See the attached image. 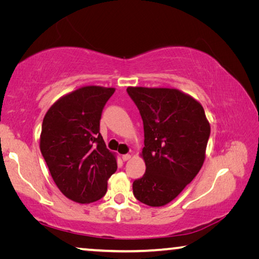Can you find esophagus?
Masks as SVG:
<instances>
[{
	"instance_id": "34e87169",
	"label": "esophagus",
	"mask_w": 259,
	"mask_h": 259,
	"mask_svg": "<svg viewBox=\"0 0 259 259\" xmlns=\"http://www.w3.org/2000/svg\"><path fill=\"white\" fill-rule=\"evenodd\" d=\"M131 159V154H124V155H122V160L123 161H128V160H130Z\"/></svg>"
}]
</instances>
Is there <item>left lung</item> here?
Wrapping results in <instances>:
<instances>
[{
  "instance_id": "8db88e82",
  "label": "left lung",
  "mask_w": 259,
  "mask_h": 259,
  "mask_svg": "<svg viewBox=\"0 0 259 259\" xmlns=\"http://www.w3.org/2000/svg\"><path fill=\"white\" fill-rule=\"evenodd\" d=\"M144 123L140 156L146 171L133 184L134 195L150 207L177 198L200 171L210 124L198 100L178 89L128 87Z\"/></svg>"
}]
</instances>
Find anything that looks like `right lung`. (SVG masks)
<instances>
[{"label":"right lung","instance_id":"obj_1","mask_svg":"<svg viewBox=\"0 0 259 259\" xmlns=\"http://www.w3.org/2000/svg\"><path fill=\"white\" fill-rule=\"evenodd\" d=\"M114 91L99 85L78 88L57 100L43 119L41 153L57 187L74 202L102 199L117 169L116 156L99 133L103 108Z\"/></svg>","mask_w":259,"mask_h":259}]
</instances>
